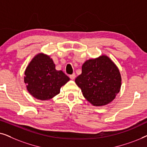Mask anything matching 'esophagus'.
I'll use <instances>...</instances> for the list:
<instances>
[{
  "mask_svg": "<svg viewBox=\"0 0 147 147\" xmlns=\"http://www.w3.org/2000/svg\"><path fill=\"white\" fill-rule=\"evenodd\" d=\"M69 78H70V79L72 80H74V79H75V78H76V74H71V75H70Z\"/></svg>",
  "mask_w": 147,
  "mask_h": 147,
  "instance_id": "esophagus-1",
  "label": "esophagus"
}]
</instances>
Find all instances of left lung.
I'll use <instances>...</instances> for the list:
<instances>
[{
  "mask_svg": "<svg viewBox=\"0 0 147 147\" xmlns=\"http://www.w3.org/2000/svg\"><path fill=\"white\" fill-rule=\"evenodd\" d=\"M121 81L117 66L106 55L86 61L75 80L84 98L95 106L110 103L119 93Z\"/></svg>",
  "mask_w": 147,
  "mask_h": 147,
  "instance_id": "8db88e82",
  "label": "left lung"
}]
</instances>
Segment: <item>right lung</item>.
Masks as SVG:
<instances>
[{
	"label": "right lung",
	"instance_id": "1",
	"mask_svg": "<svg viewBox=\"0 0 147 147\" xmlns=\"http://www.w3.org/2000/svg\"><path fill=\"white\" fill-rule=\"evenodd\" d=\"M69 78L61 70H56L49 55L39 53L33 58L25 71L24 82L31 96L38 100H48L59 94L61 86Z\"/></svg>",
	"mask_w": 147,
	"mask_h": 147
}]
</instances>
